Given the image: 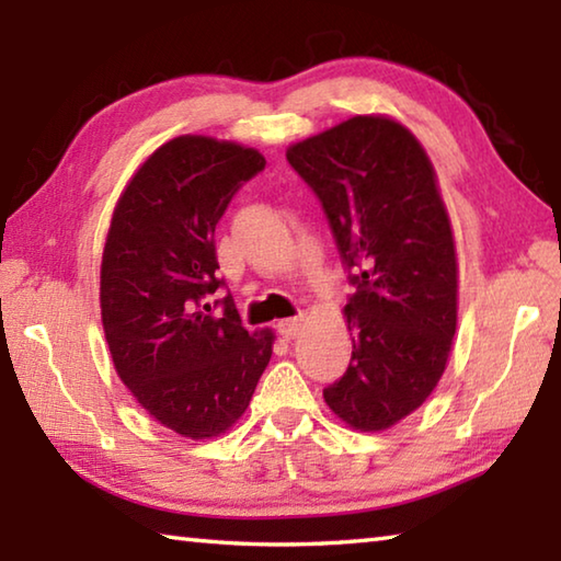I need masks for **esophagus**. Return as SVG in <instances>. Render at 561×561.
Listing matches in <instances>:
<instances>
[{
    "instance_id": "esophagus-1",
    "label": "esophagus",
    "mask_w": 561,
    "mask_h": 561,
    "mask_svg": "<svg viewBox=\"0 0 561 561\" xmlns=\"http://www.w3.org/2000/svg\"><path fill=\"white\" fill-rule=\"evenodd\" d=\"M277 331L282 339H297L301 334V319H284L277 324Z\"/></svg>"
}]
</instances>
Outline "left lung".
<instances>
[{"label":"left lung","instance_id":"8db88e82","mask_svg":"<svg viewBox=\"0 0 561 561\" xmlns=\"http://www.w3.org/2000/svg\"><path fill=\"white\" fill-rule=\"evenodd\" d=\"M319 195L356 294L344 307L351 364L324 401L378 433L417 411L448 366L458 254L428 153L401 121L364 113L287 148Z\"/></svg>","mask_w":561,"mask_h":561}]
</instances>
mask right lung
<instances>
[{"mask_svg":"<svg viewBox=\"0 0 561 561\" xmlns=\"http://www.w3.org/2000/svg\"><path fill=\"white\" fill-rule=\"evenodd\" d=\"M260 150L210 136L156 148L123 187L101 257V321L116 374L150 417L190 440L232 428L267 368L274 331H247L220 287L215 225Z\"/></svg>","mask_w":561,"mask_h":561,"instance_id":"1","label":"right lung"}]
</instances>
